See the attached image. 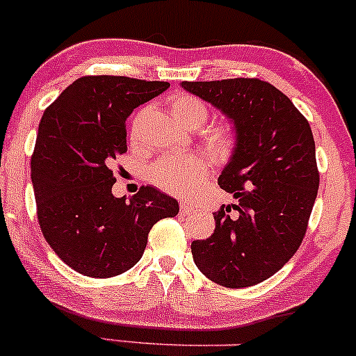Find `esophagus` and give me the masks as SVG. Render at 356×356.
Returning a JSON list of instances; mask_svg holds the SVG:
<instances>
[{
  "label": "esophagus",
  "instance_id": "1",
  "mask_svg": "<svg viewBox=\"0 0 356 356\" xmlns=\"http://www.w3.org/2000/svg\"><path fill=\"white\" fill-rule=\"evenodd\" d=\"M192 211H194V207H192L189 202H182V204H181V214L187 216V214H191Z\"/></svg>",
  "mask_w": 356,
  "mask_h": 356
}]
</instances>
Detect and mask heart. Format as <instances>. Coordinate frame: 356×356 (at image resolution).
I'll list each match as a JSON object with an SVG mask.
<instances>
[{
    "mask_svg": "<svg viewBox=\"0 0 356 356\" xmlns=\"http://www.w3.org/2000/svg\"><path fill=\"white\" fill-rule=\"evenodd\" d=\"M170 112L175 120L182 125L199 127L206 120L207 107L197 97L187 95V93H177L169 102ZM207 149L214 155L229 154L232 147V136L227 127H212L204 134ZM206 162L197 154H175L162 159L152 167L150 177L162 189L172 192L177 195L191 194L199 182L206 175Z\"/></svg>",
    "mask_w": 356,
    "mask_h": 356,
    "instance_id": "obj_1",
    "label": "heart"
}]
</instances>
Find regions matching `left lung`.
Segmentation results:
<instances>
[{
  "label": "left lung",
  "instance_id": "8db88e82",
  "mask_svg": "<svg viewBox=\"0 0 356 356\" xmlns=\"http://www.w3.org/2000/svg\"><path fill=\"white\" fill-rule=\"evenodd\" d=\"M181 87L220 110L234 130L218 182L236 204L214 212L209 239L191 244L194 263L227 288L257 284L280 271L305 238L320 186L312 129L293 102L263 80Z\"/></svg>",
  "mask_w": 356,
  "mask_h": 356
}]
</instances>
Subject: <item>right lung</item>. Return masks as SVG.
Returning <instances> with one entry per match:
<instances>
[{
    "instance_id": "add662e5",
    "label": "right lung",
    "mask_w": 356,
    "mask_h": 356,
    "mask_svg": "<svg viewBox=\"0 0 356 356\" xmlns=\"http://www.w3.org/2000/svg\"><path fill=\"white\" fill-rule=\"evenodd\" d=\"M170 87L127 76H81L44 110L31 157L42 232L55 254L90 277H110L140 261L157 220L179 202L152 186L115 197L112 167L127 152L125 120Z\"/></svg>"
}]
</instances>
